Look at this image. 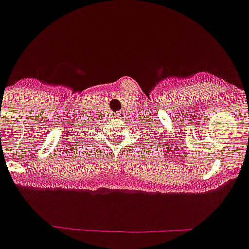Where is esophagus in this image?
I'll use <instances>...</instances> for the list:
<instances>
[{
    "mask_svg": "<svg viewBox=\"0 0 249 249\" xmlns=\"http://www.w3.org/2000/svg\"><path fill=\"white\" fill-rule=\"evenodd\" d=\"M117 117L120 118V119H124V118H125V112H124V110H119V112L117 113Z\"/></svg>",
    "mask_w": 249,
    "mask_h": 249,
    "instance_id": "obj_1",
    "label": "esophagus"
}]
</instances>
